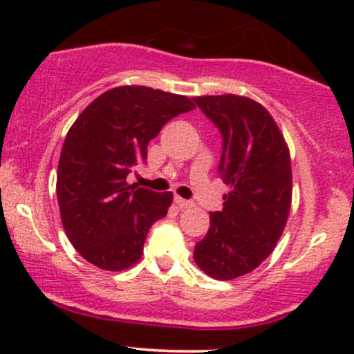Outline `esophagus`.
<instances>
[{
  "instance_id": "1",
  "label": "esophagus",
  "mask_w": 354,
  "mask_h": 354,
  "mask_svg": "<svg viewBox=\"0 0 354 354\" xmlns=\"http://www.w3.org/2000/svg\"><path fill=\"white\" fill-rule=\"evenodd\" d=\"M174 202H176V205L180 207V209H190V207H194V202H190V200L187 198H181V197H174Z\"/></svg>"
}]
</instances>
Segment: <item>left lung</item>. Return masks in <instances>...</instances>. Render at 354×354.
Listing matches in <instances>:
<instances>
[{
  "mask_svg": "<svg viewBox=\"0 0 354 354\" xmlns=\"http://www.w3.org/2000/svg\"><path fill=\"white\" fill-rule=\"evenodd\" d=\"M223 137L219 174L231 190L223 210L210 212V227L194 259L219 281L252 272L272 253L291 209V159L269 111L243 95L195 97Z\"/></svg>",
  "mask_w": 354,
  "mask_h": 354,
  "instance_id": "1",
  "label": "left lung"
}]
</instances>
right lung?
Wrapping results in <instances>:
<instances>
[{"label": "right lung", "mask_w": 354, "mask_h": 354, "mask_svg": "<svg viewBox=\"0 0 354 354\" xmlns=\"http://www.w3.org/2000/svg\"><path fill=\"white\" fill-rule=\"evenodd\" d=\"M192 109L185 95L123 85L94 99L71 124L56 195L68 240L87 262L123 270L140 260L149 230L166 216L173 194L128 185L127 176L147 162V145L160 128Z\"/></svg>", "instance_id": "obj_1"}]
</instances>
